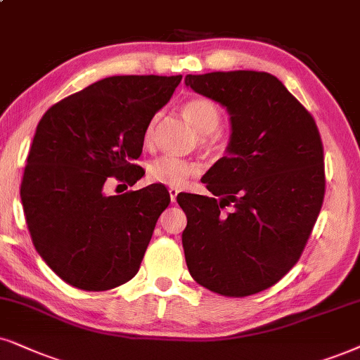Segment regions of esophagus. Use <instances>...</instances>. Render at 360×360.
<instances>
[{
    "instance_id": "esophagus-1",
    "label": "esophagus",
    "mask_w": 360,
    "mask_h": 360,
    "mask_svg": "<svg viewBox=\"0 0 360 360\" xmlns=\"http://www.w3.org/2000/svg\"><path fill=\"white\" fill-rule=\"evenodd\" d=\"M177 194H179V189H176V188H169V198H171V202H172V204L176 202Z\"/></svg>"
}]
</instances>
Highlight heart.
I'll list each match as a JSON object with an SVG mask.
<instances>
[{"label": "heart", "mask_w": 360, "mask_h": 360, "mask_svg": "<svg viewBox=\"0 0 360 360\" xmlns=\"http://www.w3.org/2000/svg\"><path fill=\"white\" fill-rule=\"evenodd\" d=\"M183 115L194 129L199 133V141L202 146H212L217 141L214 131L221 126L222 115L221 109L214 104L211 99L206 98H193L183 104ZM154 126H156V117L148 122L146 131H144V141L149 143L153 138ZM199 172L198 162L191 159H183L176 156H161L154 159L148 166L149 179L158 184H166L171 188H183L188 183L189 177Z\"/></svg>", "instance_id": "heart-1"}]
</instances>
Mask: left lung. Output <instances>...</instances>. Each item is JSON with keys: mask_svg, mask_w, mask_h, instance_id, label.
Listing matches in <instances>:
<instances>
[{"mask_svg": "<svg viewBox=\"0 0 360 360\" xmlns=\"http://www.w3.org/2000/svg\"><path fill=\"white\" fill-rule=\"evenodd\" d=\"M184 83L231 116L227 154L202 177L214 198L177 195L188 217L186 264L212 292H261L299 261L321 212L326 174L319 129L269 72L216 71L188 75ZM229 205L231 212L221 211Z\"/></svg>", "mask_w": 360, "mask_h": 360, "instance_id": "left-lung-1", "label": "left lung"}]
</instances>
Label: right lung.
<instances>
[{"label": "right lung", "instance_id": "1", "mask_svg": "<svg viewBox=\"0 0 360 360\" xmlns=\"http://www.w3.org/2000/svg\"><path fill=\"white\" fill-rule=\"evenodd\" d=\"M183 76H111L54 104L41 117L21 181L36 251L63 281L108 290L138 274L171 198L165 186L108 195L116 177L133 186L144 131Z\"/></svg>", "mask_w": 360, "mask_h": 360}]
</instances>
